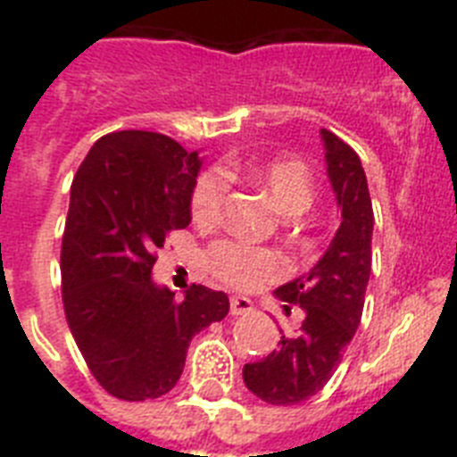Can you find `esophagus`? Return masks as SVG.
<instances>
[{
  "instance_id": "obj_1",
  "label": "esophagus",
  "mask_w": 457,
  "mask_h": 457,
  "mask_svg": "<svg viewBox=\"0 0 457 457\" xmlns=\"http://www.w3.org/2000/svg\"><path fill=\"white\" fill-rule=\"evenodd\" d=\"M252 311V300H247V297H231V316H247Z\"/></svg>"
}]
</instances>
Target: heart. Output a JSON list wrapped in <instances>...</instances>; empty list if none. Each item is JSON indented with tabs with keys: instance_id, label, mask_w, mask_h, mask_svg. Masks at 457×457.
<instances>
[{
	"instance_id": "b5f03b06",
	"label": "heart",
	"mask_w": 457,
	"mask_h": 457,
	"mask_svg": "<svg viewBox=\"0 0 457 457\" xmlns=\"http://www.w3.org/2000/svg\"><path fill=\"white\" fill-rule=\"evenodd\" d=\"M245 173L272 196L274 204L286 215H300L311 205L313 176L309 164L302 162L300 157H274L265 162H249ZM226 194L228 179L221 169H208L201 173L189 196V215L194 224H217L221 220ZM205 268L228 288L256 290L284 277L288 272V261L277 249L228 237L215 242L205 252Z\"/></svg>"
}]
</instances>
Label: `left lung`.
<instances>
[{
	"label": "left lung",
	"instance_id": "1",
	"mask_svg": "<svg viewBox=\"0 0 457 457\" xmlns=\"http://www.w3.org/2000/svg\"><path fill=\"white\" fill-rule=\"evenodd\" d=\"M320 135L341 226L316 268L277 288L286 311L295 304L304 311L300 332L284 334L272 354L242 370L247 389L270 405H297L316 395L341 364L364 311L373 237L369 183L357 153L334 132Z\"/></svg>",
	"mask_w": 457,
	"mask_h": 457
}]
</instances>
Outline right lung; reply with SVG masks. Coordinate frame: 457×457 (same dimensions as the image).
<instances>
[{
  "mask_svg": "<svg viewBox=\"0 0 457 457\" xmlns=\"http://www.w3.org/2000/svg\"><path fill=\"white\" fill-rule=\"evenodd\" d=\"M199 167L171 137L120 130L100 137L72 179L63 311L91 375L119 401L171 391L194 334L228 313L221 290L192 284L179 302L151 278L164 237L192 220Z\"/></svg>",
  "mask_w": 457,
  "mask_h": 457,
  "instance_id": "1",
  "label": "right lung"
}]
</instances>
